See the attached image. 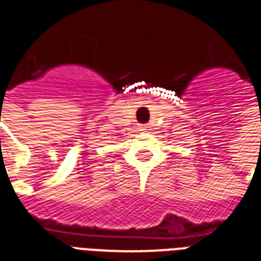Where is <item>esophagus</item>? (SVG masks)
<instances>
[{"label":"esophagus","instance_id":"34e87169","mask_svg":"<svg viewBox=\"0 0 261 261\" xmlns=\"http://www.w3.org/2000/svg\"><path fill=\"white\" fill-rule=\"evenodd\" d=\"M148 130H149L148 124H141V126H139V131H148Z\"/></svg>","mask_w":261,"mask_h":261}]
</instances>
